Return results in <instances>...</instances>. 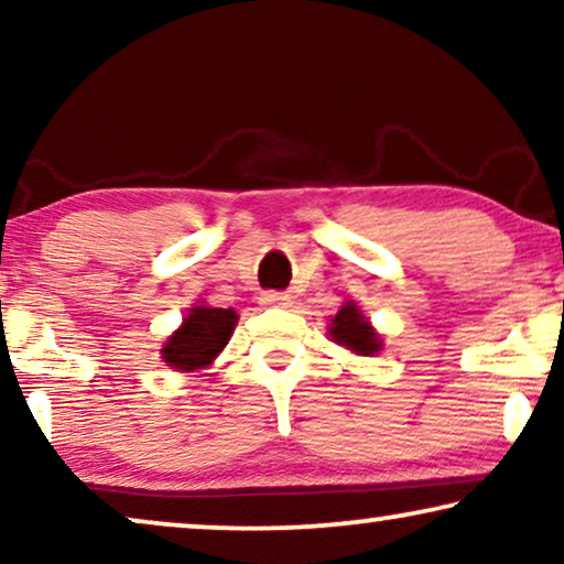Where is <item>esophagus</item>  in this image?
Wrapping results in <instances>:
<instances>
[{
    "label": "esophagus",
    "mask_w": 564,
    "mask_h": 564,
    "mask_svg": "<svg viewBox=\"0 0 564 564\" xmlns=\"http://www.w3.org/2000/svg\"><path fill=\"white\" fill-rule=\"evenodd\" d=\"M259 300H261V305H267V307H288L290 305V295H284V292H264Z\"/></svg>",
    "instance_id": "esophagus-1"
}]
</instances>
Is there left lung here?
I'll return each mask as SVG.
<instances>
[{
    "label": "left lung",
    "instance_id": "left-lung-1",
    "mask_svg": "<svg viewBox=\"0 0 564 564\" xmlns=\"http://www.w3.org/2000/svg\"><path fill=\"white\" fill-rule=\"evenodd\" d=\"M328 334L338 346H346V349L361 354V357H372L382 349V338L377 336V330L369 326V321L351 300L330 318Z\"/></svg>",
    "mask_w": 564,
    "mask_h": 564
}]
</instances>
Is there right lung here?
Segmentation results:
<instances>
[{"mask_svg":"<svg viewBox=\"0 0 564 564\" xmlns=\"http://www.w3.org/2000/svg\"><path fill=\"white\" fill-rule=\"evenodd\" d=\"M236 323L238 315L234 307H192L182 326L169 336L164 349H161V359L172 369H180V372L205 369L226 349Z\"/></svg>","mask_w":564,"mask_h":564,"instance_id":"obj_1","label":"right lung"}]
</instances>
